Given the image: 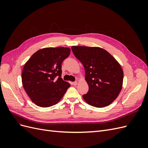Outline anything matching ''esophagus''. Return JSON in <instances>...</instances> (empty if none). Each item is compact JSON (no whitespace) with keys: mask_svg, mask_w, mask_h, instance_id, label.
Instances as JSON below:
<instances>
[{"mask_svg":"<svg viewBox=\"0 0 148 148\" xmlns=\"http://www.w3.org/2000/svg\"><path fill=\"white\" fill-rule=\"evenodd\" d=\"M73 84L74 85V86H76V85L78 84V82H75L73 83Z\"/></svg>","mask_w":148,"mask_h":148,"instance_id":"esophagus-1","label":"esophagus"}]
</instances>
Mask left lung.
<instances>
[{"instance_id": "8db88e82", "label": "left lung", "mask_w": 148, "mask_h": 148, "mask_svg": "<svg viewBox=\"0 0 148 148\" xmlns=\"http://www.w3.org/2000/svg\"><path fill=\"white\" fill-rule=\"evenodd\" d=\"M73 54L85 70L89 91L83 98L89 105L104 107L110 105L122 90L123 71L111 54L99 47L71 46Z\"/></svg>"}]
</instances>
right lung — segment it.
Masks as SVG:
<instances>
[{
	"label": "right lung",
	"mask_w": 148,
	"mask_h": 148,
	"mask_svg": "<svg viewBox=\"0 0 148 148\" xmlns=\"http://www.w3.org/2000/svg\"><path fill=\"white\" fill-rule=\"evenodd\" d=\"M70 53L69 47H46L36 52L25 63L22 84L36 105L48 107L57 104L70 86L61 78L62 63Z\"/></svg>",
	"instance_id": "right-lung-1"
}]
</instances>
